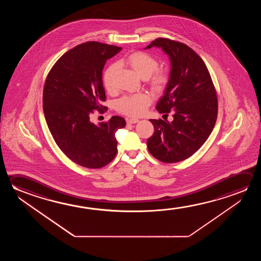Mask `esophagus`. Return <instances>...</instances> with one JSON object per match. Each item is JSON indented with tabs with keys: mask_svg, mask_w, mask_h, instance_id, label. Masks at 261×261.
Returning a JSON list of instances; mask_svg holds the SVG:
<instances>
[{
	"mask_svg": "<svg viewBox=\"0 0 261 261\" xmlns=\"http://www.w3.org/2000/svg\"><path fill=\"white\" fill-rule=\"evenodd\" d=\"M139 122V120L137 119V118H127L126 119V123L127 124H137Z\"/></svg>",
	"mask_w": 261,
	"mask_h": 261,
	"instance_id": "34e87169",
	"label": "esophagus"
}]
</instances>
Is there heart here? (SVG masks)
Listing matches in <instances>:
<instances>
[{
  "instance_id": "b5f03b06",
  "label": "heart",
  "mask_w": 261,
  "mask_h": 261,
  "mask_svg": "<svg viewBox=\"0 0 261 261\" xmlns=\"http://www.w3.org/2000/svg\"><path fill=\"white\" fill-rule=\"evenodd\" d=\"M127 63L134 71L143 79L148 78L149 86L154 92L160 93L166 88L169 75L165 70H156L158 61L154 56L145 51H135L127 58ZM118 64H112L103 72V86L108 92L116 89V74ZM152 102L149 94H141L124 95L116 102V109L126 116H139L145 114Z\"/></svg>"
}]
</instances>
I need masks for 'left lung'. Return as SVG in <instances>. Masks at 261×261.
Listing matches in <instances>:
<instances>
[{
  "mask_svg": "<svg viewBox=\"0 0 261 261\" xmlns=\"http://www.w3.org/2000/svg\"><path fill=\"white\" fill-rule=\"evenodd\" d=\"M155 46L169 56L171 70L165 94L156 105L164 116L173 113V121L150 119L154 132L147 148L164 163L190 158L206 141L218 117V97L204 61L185 43L158 38L145 49Z\"/></svg>",
  "mask_w": 261,
  "mask_h": 261,
  "instance_id": "1",
  "label": "left lung"
}]
</instances>
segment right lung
<instances>
[{"mask_svg": "<svg viewBox=\"0 0 261 261\" xmlns=\"http://www.w3.org/2000/svg\"><path fill=\"white\" fill-rule=\"evenodd\" d=\"M121 50L98 42L79 44L61 56L44 83L43 109L48 128L63 153L81 167L101 168L116 156V132L125 126V120L112 116L96 125L90 115L96 109L103 111V66Z\"/></svg>", "mask_w": 261, "mask_h": 261, "instance_id": "obj_1", "label": "right lung"}]
</instances>
